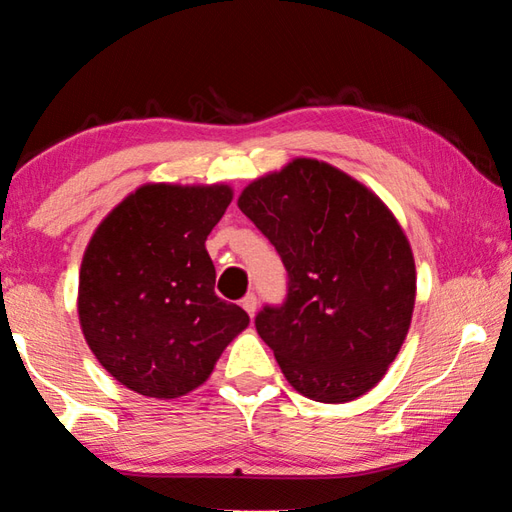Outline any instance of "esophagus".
<instances>
[{
	"label": "esophagus",
	"mask_w": 512,
	"mask_h": 512,
	"mask_svg": "<svg viewBox=\"0 0 512 512\" xmlns=\"http://www.w3.org/2000/svg\"><path fill=\"white\" fill-rule=\"evenodd\" d=\"M241 307H244L248 311V316L253 318L257 314V298L253 296V293H248V296L241 300Z\"/></svg>",
	"instance_id": "obj_1"
}]
</instances>
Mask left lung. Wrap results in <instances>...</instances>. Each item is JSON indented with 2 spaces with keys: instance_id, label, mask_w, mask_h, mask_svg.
Listing matches in <instances>:
<instances>
[{
  "instance_id": "left-lung-1",
  "label": "left lung",
  "mask_w": 512,
  "mask_h": 512,
  "mask_svg": "<svg viewBox=\"0 0 512 512\" xmlns=\"http://www.w3.org/2000/svg\"><path fill=\"white\" fill-rule=\"evenodd\" d=\"M237 205L289 273L287 302L255 318L284 377L325 404L366 395L400 354L415 307L400 221L372 189L316 158L255 178Z\"/></svg>"
}]
</instances>
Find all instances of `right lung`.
<instances>
[{
  "instance_id": "add662e5",
  "label": "right lung",
  "mask_w": 512,
  "mask_h": 512,
  "mask_svg": "<svg viewBox=\"0 0 512 512\" xmlns=\"http://www.w3.org/2000/svg\"><path fill=\"white\" fill-rule=\"evenodd\" d=\"M230 185L146 183L106 214L79 273L81 332L121 386L176 400L205 384L248 327L214 293L205 241L232 201Z\"/></svg>"
}]
</instances>
